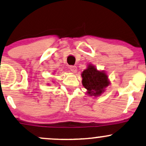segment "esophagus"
Returning a JSON list of instances; mask_svg holds the SVG:
<instances>
[{
    "label": "esophagus",
    "mask_w": 146,
    "mask_h": 146,
    "mask_svg": "<svg viewBox=\"0 0 146 146\" xmlns=\"http://www.w3.org/2000/svg\"><path fill=\"white\" fill-rule=\"evenodd\" d=\"M70 70H71L72 73H75L77 72V71H78V68H77L76 66H70Z\"/></svg>",
    "instance_id": "obj_1"
}]
</instances>
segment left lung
Instances as JSON below:
<instances>
[{
    "label": "left lung",
    "mask_w": 146,
    "mask_h": 146,
    "mask_svg": "<svg viewBox=\"0 0 146 146\" xmlns=\"http://www.w3.org/2000/svg\"><path fill=\"white\" fill-rule=\"evenodd\" d=\"M82 85L87 89V94L90 96H100L110 84L105 71H99L92 64H89L82 72Z\"/></svg>",
    "instance_id": "8db88e82"
}]
</instances>
